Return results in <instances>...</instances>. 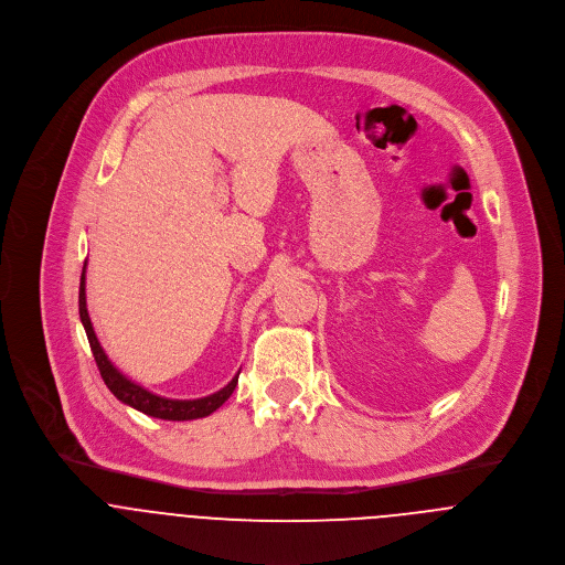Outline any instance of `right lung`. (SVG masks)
I'll list each match as a JSON object with an SVG mask.
<instances>
[{"instance_id":"add662e5","label":"right lung","mask_w":565,"mask_h":565,"mask_svg":"<svg viewBox=\"0 0 565 565\" xmlns=\"http://www.w3.org/2000/svg\"><path fill=\"white\" fill-rule=\"evenodd\" d=\"M78 315H81V323L85 328V334H87V341H89V348H92V354H94V361L98 365V372L107 385V390L125 405L151 416V418H160V420H195V418H204L209 414H213L215 409H220L228 396L233 394L235 385H237V376L226 385L222 387L220 392L211 394V396H204V398H195V401H173V398H162V396H156L151 392H147L145 387L136 385L134 381H129L127 376H122L114 365L111 361L107 359V354L103 352L96 334H94V328H92V321H89V315H87V303H85V266H83V273H81V286H78Z\"/></svg>"}]
</instances>
